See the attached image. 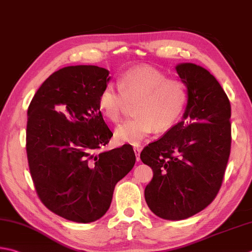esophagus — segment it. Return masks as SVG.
<instances>
[{"label": "esophagus", "instance_id": "34e87169", "mask_svg": "<svg viewBox=\"0 0 252 252\" xmlns=\"http://www.w3.org/2000/svg\"><path fill=\"white\" fill-rule=\"evenodd\" d=\"M134 153H135V156H136V160L139 161L140 160V154H141V151H142V149L141 147H139V146H134Z\"/></svg>", "mask_w": 252, "mask_h": 252}]
</instances>
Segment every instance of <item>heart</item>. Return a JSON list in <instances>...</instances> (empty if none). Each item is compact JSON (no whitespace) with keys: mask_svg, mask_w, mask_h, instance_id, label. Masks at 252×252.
Wrapping results in <instances>:
<instances>
[{"mask_svg":"<svg viewBox=\"0 0 252 252\" xmlns=\"http://www.w3.org/2000/svg\"><path fill=\"white\" fill-rule=\"evenodd\" d=\"M117 88L112 84L102 87L98 95V108L112 123L121 119L126 102H134L133 115L115 131L120 143L139 144L153 130L167 131L174 126L188 102L187 84L168 77L153 67H135L122 74Z\"/></svg>","mask_w":252,"mask_h":252,"instance_id":"obj_1","label":"heart"}]
</instances>
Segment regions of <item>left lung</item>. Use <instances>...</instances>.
I'll use <instances>...</instances> for the list:
<instances>
[{"instance_id":"1","label":"left lung","mask_w":252,"mask_h":252,"mask_svg":"<svg viewBox=\"0 0 252 252\" xmlns=\"http://www.w3.org/2000/svg\"><path fill=\"white\" fill-rule=\"evenodd\" d=\"M188 87L184 120L141 152L154 172L144 195L153 213L180 220L218 195L230 154V102L220 83L193 63L176 66Z\"/></svg>"}]
</instances>
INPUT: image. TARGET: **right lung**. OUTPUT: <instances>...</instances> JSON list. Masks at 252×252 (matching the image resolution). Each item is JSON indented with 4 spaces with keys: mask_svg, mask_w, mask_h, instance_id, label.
<instances>
[{
    "mask_svg": "<svg viewBox=\"0 0 252 252\" xmlns=\"http://www.w3.org/2000/svg\"><path fill=\"white\" fill-rule=\"evenodd\" d=\"M108 75L95 65L63 67L43 82L28 107L26 152L38 198L77 223L106 213L116 184L135 164L130 144L98 151L113 135L97 103Z\"/></svg>",
    "mask_w": 252,
    "mask_h": 252,
    "instance_id": "right-lung-1",
    "label": "right lung"
}]
</instances>
